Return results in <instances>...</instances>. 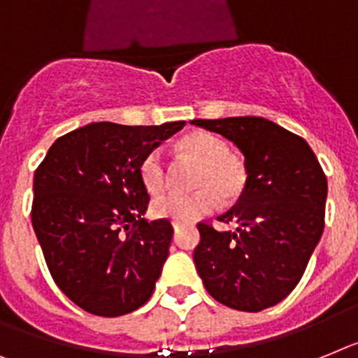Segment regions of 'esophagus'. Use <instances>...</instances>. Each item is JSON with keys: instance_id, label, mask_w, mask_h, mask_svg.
Instances as JSON below:
<instances>
[{"instance_id": "34e87169", "label": "esophagus", "mask_w": 358, "mask_h": 358, "mask_svg": "<svg viewBox=\"0 0 358 358\" xmlns=\"http://www.w3.org/2000/svg\"><path fill=\"white\" fill-rule=\"evenodd\" d=\"M185 222H173V227H174V231H180V229H184L185 227Z\"/></svg>"}]
</instances>
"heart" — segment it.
Segmentation results:
<instances>
[{
	"mask_svg": "<svg viewBox=\"0 0 358 358\" xmlns=\"http://www.w3.org/2000/svg\"><path fill=\"white\" fill-rule=\"evenodd\" d=\"M180 152L200 164L196 174L194 193H164L155 198L151 209L158 218H169L174 222H191L198 216L207 215L218 203L235 202L244 193L248 184V171L244 164L229 155V145L216 134L207 131H194L178 142ZM140 176L147 191L158 193L167 180V167L162 151L155 149L140 164Z\"/></svg>",
	"mask_w": 358,
	"mask_h": 358,
	"instance_id": "1",
	"label": "heart"
}]
</instances>
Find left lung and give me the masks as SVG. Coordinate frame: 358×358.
I'll list each match as a JSON object with an SVG mask.
<instances>
[{
	"instance_id": "1",
	"label": "left lung",
	"mask_w": 358,
	"mask_h": 358,
	"mask_svg": "<svg viewBox=\"0 0 358 358\" xmlns=\"http://www.w3.org/2000/svg\"><path fill=\"white\" fill-rule=\"evenodd\" d=\"M231 140L245 156L248 184L218 220L198 224L193 258L207 293L227 308L257 313L300 282L324 231L327 180L304 138L260 116L193 120Z\"/></svg>"
}]
</instances>
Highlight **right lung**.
I'll use <instances>...</instances> for the list:
<instances>
[{
    "mask_svg": "<svg viewBox=\"0 0 358 358\" xmlns=\"http://www.w3.org/2000/svg\"><path fill=\"white\" fill-rule=\"evenodd\" d=\"M185 122H98L50 145L36 169L32 227L56 286L98 317L131 313L151 299L173 225L147 222L140 164Z\"/></svg>",
    "mask_w": 358,
    "mask_h": 358,
    "instance_id": "right-lung-1",
    "label": "right lung"
}]
</instances>
